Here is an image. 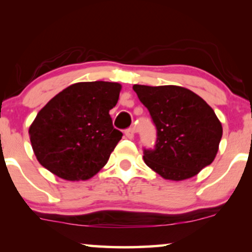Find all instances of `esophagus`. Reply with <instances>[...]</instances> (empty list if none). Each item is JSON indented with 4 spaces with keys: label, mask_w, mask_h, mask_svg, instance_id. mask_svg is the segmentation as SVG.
<instances>
[{
    "label": "esophagus",
    "mask_w": 252,
    "mask_h": 252,
    "mask_svg": "<svg viewBox=\"0 0 252 252\" xmlns=\"http://www.w3.org/2000/svg\"><path fill=\"white\" fill-rule=\"evenodd\" d=\"M136 133V129H135V127H130V128H127L126 130H125V135L128 137V139H134V134Z\"/></svg>",
    "instance_id": "obj_1"
}]
</instances>
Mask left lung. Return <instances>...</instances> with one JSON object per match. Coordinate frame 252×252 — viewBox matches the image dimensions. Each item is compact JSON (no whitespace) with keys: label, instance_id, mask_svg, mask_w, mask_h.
<instances>
[{"label":"left lung","instance_id":"1","mask_svg":"<svg viewBox=\"0 0 252 252\" xmlns=\"http://www.w3.org/2000/svg\"><path fill=\"white\" fill-rule=\"evenodd\" d=\"M157 129L154 149L143 148V159L167 180L189 179L215 159L222 126L202 97L179 86L134 85Z\"/></svg>","mask_w":252,"mask_h":252}]
</instances>
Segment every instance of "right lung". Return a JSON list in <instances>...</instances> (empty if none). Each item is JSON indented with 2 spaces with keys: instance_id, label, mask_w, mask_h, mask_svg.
I'll return each mask as SVG.
<instances>
[{
  "instance_id": "1",
  "label": "right lung",
  "mask_w": 252,
  "mask_h": 252,
  "mask_svg": "<svg viewBox=\"0 0 252 252\" xmlns=\"http://www.w3.org/2000/svg\"><path fill=\"white\" fill-rule=\"evenodd\" d=\"M120 89L117 82H78L51 98L29 130L39 163L65 180L94 177L123 136L109 115Z\"/></svg>"
}]
</instances>
